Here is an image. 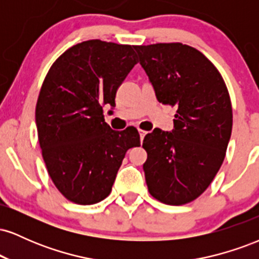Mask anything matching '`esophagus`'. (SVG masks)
Returning <instances> with one entry per match:
<instances>
[{
  "mask_svg": "<svg viewBox=\"0 0 259 259\" xmlns=\"http://www.w3.org/2000/svg\"><path fill=\"white\" fill-rule=\"evenodd\" d=\"M146 134H147V132H144V130H140V139H141V141H142V140H144L145 136H146Z\"/></svg>",
  "mask_w": 259,
  "mask_h": 259,
  "instance_id": "esophagus-1",
  "label": "esophagus"
}]
</instances>
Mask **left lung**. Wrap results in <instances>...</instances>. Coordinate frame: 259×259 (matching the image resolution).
Instances as JSON below:
<instances>
[{
    "label": "left lung",
    "instance_id": "left-lung-1",
    "mask_svg": "<svg viewBox=\"0 0 259 259\" xmlns=\"http://www.w3.org/2000/svg\"><path fill=\"white\" fill-rule=\"evenodd\" d=\"M163 105L177 108L174 129H156L142 147L148 191L181 206L206 191L222 167L233 129L230 96L221 73L203 53L180 42L134 46Z\"/></svg>",
    "mask_w": 259,
    "mask_h": 259
}]
</instances>
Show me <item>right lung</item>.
I'll use <instances>...</instances> for the list:
<instances>
[{
	"mask_svg": "<svg viewBox=\"0 0 259 259\" xmlns=\"http://www.w3.org/2000/svg\"><path fill=\"white\" fill-rule=\"evenodd\" d=\"M130 45L89 40L74 45L50 68L36 103L38 144L58 191L78 204L105 200L126 151L140 146L136 127L115 132L103 106L138 63Z\"/></svg>",
	"mask_w": 259,
	"mask_h": 259,
	"instance_id": "1",
	"label": "right lung"
}]
</instances>
